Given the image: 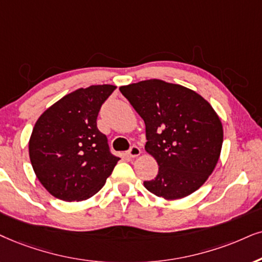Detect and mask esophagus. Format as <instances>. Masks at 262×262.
Wrapping results in <instances>:
<instances>
[{
  "instance_id": "34e87169",
  "label": "esophagus",
  "mask_w": 262,
  "mask_h": 262,
  "mask_svg": "<svg viewBox=\"0 0 262 262\" xmlns=\"http://www.w3.org/2000/svg\"><path fill=\"white\" fill-rule=\"evenodd\" d=\"M140 154H141L140 147H138L137 145H133V146H130V148H129V151H128V156L130 158L138 157V156L140 155Z\"/></svg>"
}]
</instances>
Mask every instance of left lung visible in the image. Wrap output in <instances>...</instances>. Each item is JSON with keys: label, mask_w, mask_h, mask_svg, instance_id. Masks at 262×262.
I'll return each instance as SVG.
<instances>
[{"label": "left lung", "mask_w": 262, "mask_h": 262, "mask_svg": "<svg viewBox=\"0 0 262 262\" xmlns=\"http://www.w3.org/2000/svg\"><path fill=\"white\" fill-rule=\"evenodd\" d=\"M120 91L144 120L145 150L160 167L145 187L165 200L193 193L213 173L223 146V124L214 108L196 92L161 79Z\"/></svg>", "instance_id": "obj_1"}]
</instances>
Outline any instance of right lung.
<instances>
[{
	"mask_svg": "<svg viewBox=\"0 0 262 262\" xmlns=\"http://www.w3.org/2000/svg\"><path fill=\"white\" fill-rule=\"evenodd\" d=\"M116 89L102 84L65 95L36 122L29 154L36 177L61 201H84L106 183L120 157L98 129L101 105Z\"/></svg>",
	"mask_w": 262,
	"mask_h": 262,
	"instance_id": "1",
	"label": "right lung"
}]
</instances>
